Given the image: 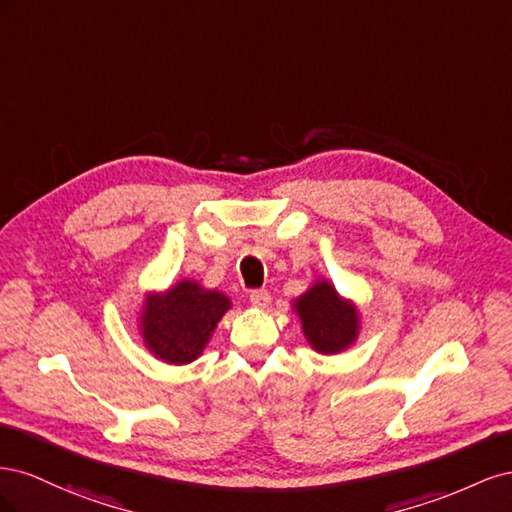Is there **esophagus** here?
Listing matches in <instances>:
<instances>
[{"mask_svg": "<svg viewBox=\"0 0 512 512\" xmlns=\"http://www.w3.org/2000/svg\"><path fill=\"white\" fill-rule=\"evenodd\" d=\"M250 301H252V305H254V307L265 309V307H269V305H271V294H269V290H265V288L252 290V292H250Z\"/></svg>", "mask_w": 512, "mask_h": 512, "instance_id": "obj_1", "label": "esophagus"}]
</instances>
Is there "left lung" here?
Segmentation results:
<instances>
[{"mask_svg":"<svg viewBox=\"0 0 512 512\" xmlns=\"http://www.w3.org/2000/svg\"><path fill=\"white\" fill-rule=\"evenodd\" d=\"M294 307L309 346L322 354L342 352L359 335V314L354 305L339 297L329 282H316L294 301Z\"/></svg>","mask_w":512,"mask_h":512,"instance_id":"obj_1","label":"left lung"}]
</instances>
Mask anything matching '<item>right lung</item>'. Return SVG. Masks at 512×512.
Returning <instances> with one entry per match:
<instances>
[{"label":"right lung","instance_id":"add662e5","mask_svg":"<svg viewBox=\"0 0 512 512\" xmlns=\"http://www.w3.org/2000/svg\"><path fill=\"white\" fill-rule=\"evenodd\" d=\"M228 309L226 294L183 280L164 294H149L141 314L143 339L164 363L185 365L203 354Z\"/></svg>","mask_w":512,"mask_h":512}]
</instances>
